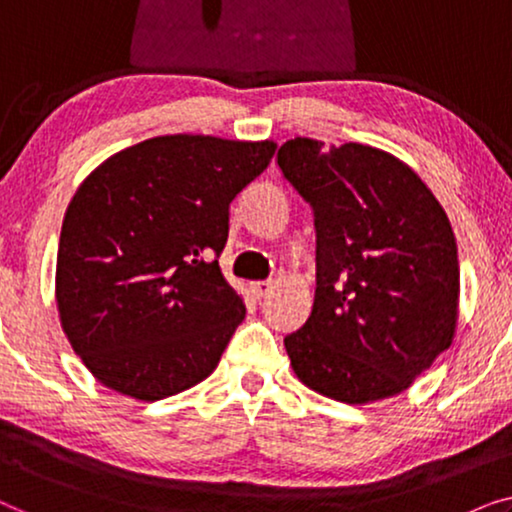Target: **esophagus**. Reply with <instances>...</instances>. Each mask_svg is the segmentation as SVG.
Wrapping results in <instances>:
<instances>
[{
  "label": "esophagus",
  "instance_id": "esophagus-1",
  "mask_svg": "<svg viewBox=\"0 0 512 512\" xmlns=\"http://www.w3.org/2000/svg\"><path fill=\"white\" fill-rule=\"evenodd\" d=\"M249 289H251V293H254L256 298H263V296H268V293L272 291V282H251Z\"/></svg>",
  "mask_w": 512,
  "mask_h": 512
}]
</instances>
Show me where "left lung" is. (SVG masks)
<instances>
[{
    "instance_id": "1",
    "label": "left lung",
    "mask_w": 512,
    "mask_h": 512,
    "mask_svg": "<svg viewBox=\"0 0 512 512\" xmlns=\"http://www.w3.org/2000/svg\"><path fill=\"white\" fill-rule=\"evenodd\" d=\"M277 165L317 228L312 312L284 338L293 373L349 405L410 389L457 331L459 258L445 209L410 165L375 146L296 137Z\"/></svg>"
}]
</instances>
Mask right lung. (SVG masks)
<instances>
[{"label":"right lung","mask_w":512,"mask_h":512,"mask_svg":"<svg viewBox=\"0 0 512 512\" xmlns=\"http://www.w3.org/2000/svg\"><path fill=\"white\" fill-rule=\"evenodd\" d=\"M275 149L270 139L151 137L76 188L62 221L55 303L97 382L160 401L214 373L247 314L216 261L230 202Z\"/></svg>","instance_id":"right-lung-1"}]
</instances>
